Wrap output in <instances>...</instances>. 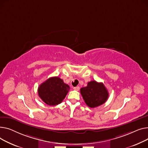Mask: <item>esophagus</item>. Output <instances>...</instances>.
I'll return each mask as SVG.
<instances>
[{"instance_id":"34e87169","label":"esophagus","mask_w":148,"mask_h":148,"mask_svg":"<svg viewBox=\"0 0 148 148\" xmlns=\"http://www.w3.org/2000/svg\"><path fill=\"white\" fill-rule=\"evenodd\" d=\"M79 89H80V87H79V86H75V87L73 88V90H76V91H79Z\"/></svg>"}]
</instances>
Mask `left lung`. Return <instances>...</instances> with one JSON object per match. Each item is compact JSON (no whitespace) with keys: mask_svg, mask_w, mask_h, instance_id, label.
Masks as SVG:
<instances>
[{"mask_svg":"<svg viewBox=\"0 0 148 148\" xmlns=\"http://www.w3.org/2000/svg\"><path fill=\"white\" fill-rule=\"evenodd\" d=\"M80 92L86 105L92 108L103 105L109 97L105 86L95 81L89 82L87 86L81 88Z\"/></svg>","mask_w":148,"mask_h":148,"instance_id":"obj_1","label":"left lung"}]
</instances>
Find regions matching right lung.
<instances>
[{
  "label": "right lung",
  "instance_id": "obj_1",
  "mask_svg": "<svg viewBox=\"0 0 148 148\" xmlns=\"http://www.w3.org/2000/svg\"><path fill=\"white\" fill-rule=\"evenodd\" d=\"M70 87L58 76L52 77L38 87V95L42 100L49 106L61 103L68 93Z\"/></svg>",
  "mask_w": 148,
  "mask_h": 148
}]
</instances>
